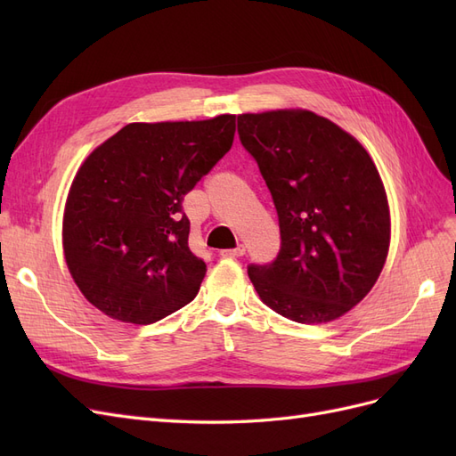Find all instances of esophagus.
Listing matches in <instances>:
<instances>
[{
	"label": "esophagus",
	"mask_w": 456,
	"mask_h": 456,
	"mask_svg": "<svg viewBox=\"0 0 456 456\" xmlns=\"http://www.w3.org/2000/svg\"><path fill=\"white\" fill-rule=\"evenodd\" d=\"M243 255H245V247L243 245L233 247V249L220 251V256H224V258H238V256H243Z\"/></svg>",
	"instance_id": "esophagus-1"
}]
</instances>
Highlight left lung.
<instances>
[{"label": "left lung", "instance_id": "obj_1", "mask_svg": "<svg viewBox=\"0 0 456 456\" xmlns=\"http://www.w3.org/2000/svg\"><path fill=\"white\" fill-rule=\"evenodd\" d=\"M280 216L281 249L249 266L260 300L298 323H329L377 283L390 249V205L362 142L310 110L240 114Z\"/></svg>", "mask_w": 456, "mask_h": 456}]
</instances>
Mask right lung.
Listing matches in <instances>:
<instances>
[{"mask_svg":"<svg viewBox=\"0 0 456 456\" xmlns=\"http://www.w3.org/2000/svg\"><path fill=\"white\" fill-rule=\"evenodd\" d=\"M236 116L129 123L79 165L62 249L79 291L112 320L148 325L194 300L207 266L183 198L232 148Z\"/></svg>","mask_w":456,"mask_h":456,"instance_id":"1","label":"right lung"}]
</instances>
